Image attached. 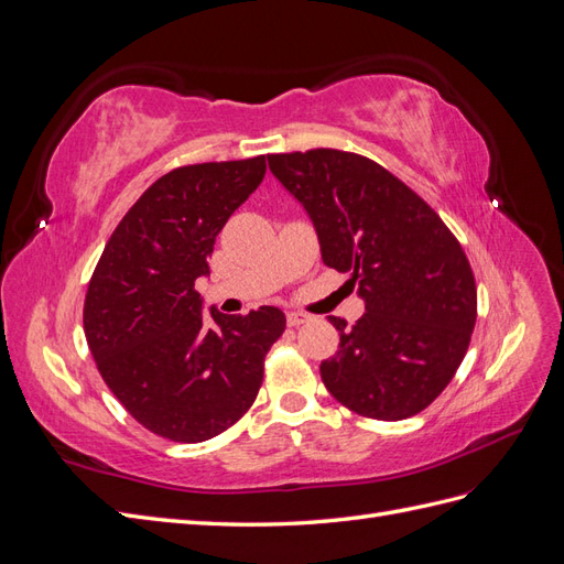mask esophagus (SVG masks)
Here are the masks:
<instances>
[{
  "label": "esophagus",
  "instance_id": "34e87169",
  "mask_svg": "<svg viewBox=\"0 0 564 564\" xmlns=\"http://www.w3.org/2000/svg\"><path fill=\"white\" fill-rule=\"evenodd\" d=\"M311 322V315L308 313H301V311H289L286 313V324L289 327H301V324Z\"/></svg>",
  "mask_w": 564,
  "mask_h": 564
}]
</instances>
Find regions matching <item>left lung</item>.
<instances>
[{"label":"left lung","mask_w":564,"mask_h":564,"mask_svg":"<svg viewBox=\"0 0 564 564\" xmlns=\"http://www.w3.org/2000/svg\"><path fill=\"white\" fill-rule=\"evenodd\" d=\"M308 212L322 261L350 272L365 315L340 334L322 381L350 412L402 421L423 412L464 362L477 289L464 249L412 187L369 158L334 148L268 155Z\"/></svg>","instance_id":"left-lung-1"}]
</instances>
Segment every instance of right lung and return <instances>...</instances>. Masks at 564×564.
<instances>
[{"label": "right lung", "mask_w": 564, "mask_h": 564, "mask_svg": "<svg viewBox=\"0 0 564 564\" xmlns=\"http://www.w3.org/2000/svg\"><path fill=\"white\" fill-rule=\"evenodd\" d=\"M265 176V155L178 166L119 220L84 299V334L112 395L143 429L174 442L228 431L253 404L282 336L280 308L202 315L216 235Z\"/></svg>", "instance_id": "add662e5"}]
</instances>
